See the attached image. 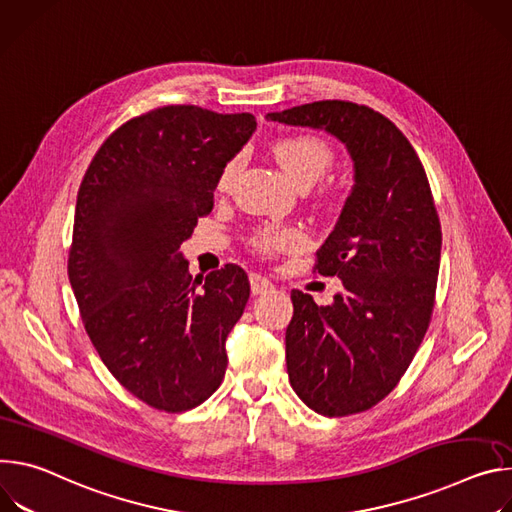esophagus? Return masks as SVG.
Wrapping results in <instances>:
<instances>
[{
    "label": "esophagus",
    "mask_w": 512,
    "mask_h": 512,
    "mask_svg": "<svg viewBox=\"0 0 512 512\" xmlns=\"http://www.w3.org/2000/svg\"><path fill=\"white\" fill-rule=\"evenodd\" d=\"M250 289H252V295H268L274 291V282L258 272H252L250 274Z\"/></svg>",
    "instance_id": "34e87169"
}]
</instances>
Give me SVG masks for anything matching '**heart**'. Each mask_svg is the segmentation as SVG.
Returning a JSON list of instances; mask_svg holds the SVG:
<instances>
[{
	"label": "heart",
	"instance_id": "obj_1",
	"mask_svg": "<svg viewBox=\"0 0 512 512\" xmlns=\"http://www.w3.org/2000/svg\"><path fill=\"white\" fill-rule=\"evenodd\" d=\"M272 156L278 166L285 170V175L301 189L317 183L333 164V148L311 134H293L274 142ZM240 160L232 158L221 168L217 187L223 191L230 187L238 175ZM309 242L307 234L295 225H272L266 223L252 234L250 244L260 254H278V252H295L305 248Z\"/></svg>",
	"mask_w": 512,
	"mask_h": 512
}]
</instances>
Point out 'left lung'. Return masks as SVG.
Listing matches in <instances>:
<instances>
[{"mask_svg":"<svg viewBox=\"0 0 512 512\" xmlns=\"http://www.w3.org/2000/svg\"><path fill=\"white\" fill-rule=\"evenodd\" d=\"M266 120L325 130L354 160V187L313 272L342 278L344 293L317 307L293 291L287 372L319 415L368 411L396 386L431 321L441 223L425 168L382 113L352 101H313Z\"/></svg>","mask_w":512,"mask_h":512,"instance_id":"left-lung-1","label":"left lung"}]
</instances>
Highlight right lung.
Here are the masks:
<instances>
[{
  "mask_svg": "<svg viewBox=\"0 0 512 512\" xmlns=\"http://www.w3.org/2000/svg\"><path fill=\"white\" fill-rule=\"evenodd\" d=\"M254 130L252 113L158 107L101 144L79 187L69 280L85 331L113 378L158 411H189L223 380L248 274L225 264L193 278L181 244Z\"/></svg>",
  "mask_w": 512,
  "mask_h": 512,
  "instance_id": "right-lung-1",
  "label": "right lung"
}]
</instances>
